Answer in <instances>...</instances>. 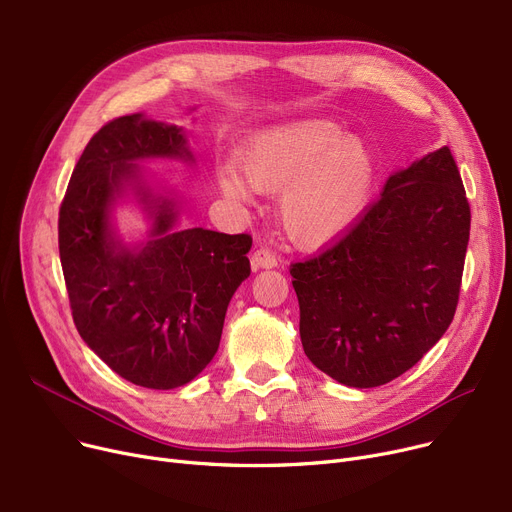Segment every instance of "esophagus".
Returning a JSON list of instances; mask_svg holds the SVG:
<instances>
[{"label":"esophagus","instance_id":"esophagus-1","mask_svg":"<svg viewBox=\"0 0 512 512\" xmlns=\"http://www.w3.org/2000/svg\"><path fill=\"white\" fill-rule=\"evenodd\" d=\"M251 265H253V270H259V267H265V270H270V267L278 265V257L270 249L259 247V249H255V253L251 257Z\"/></svg>","mask_w":512,"mask_h":512}]
</instances>
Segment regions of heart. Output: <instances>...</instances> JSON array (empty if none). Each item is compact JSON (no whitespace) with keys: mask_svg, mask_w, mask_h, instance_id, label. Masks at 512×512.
Returning <instances> with one entry per match:
<instances>
[{"mask_svg":"<svg viewBox=\"0 0 512 512\" xmlns=\"http://www.w3.org/2000/svg\"><path fill=\"white\" fill-rule=\"evenodd\" d=\"M238 168L218 172L220 188L234 201H249L251 187L276 193L286 234L317 247L342 234L365 209L375 164L357 137L330 120H299L259 132L238 153Z\"/></svg>","mask_w":512,"mask_h":512,"instance_id":"heart-1","label":"heart"}]
</instances>
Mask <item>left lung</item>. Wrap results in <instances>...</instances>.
<instances>
[{
    "label": "left lung",
    "mask_w": 512,
    "mask_h": 512,
    "mask_svg": "<svg viewBox=\"0 0 512 512\" xmlns=\"http://www.w3.org/2000/svg\"><path fill=\"white\" fill-rule=\"evenodd\" d=\"M471 209L448 147L392 174L336 242L290 265L309 361L353 388L411 369L459 305Z\"/></svg>",
    "instance_id": "obj_1"
}]
</instances>
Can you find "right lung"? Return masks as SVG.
<instances>
[{
	"instance_id": "right-lung-1",
	"label": "right lung",
	"mask_w": 512,
	"mask_h": 512,
	"mask_svg": "<svg viewBox=\"0 0 512 512\" xmlns=\"http://www.w3.org/2000/svg\"><path fill=\"white\" fill-rule=\"evenodd\" d=\"M147 157L193 161L182 128L141 114L93 134L60 207V261L74 326L91 351L132 384L172 390L195 380L218 353L228 303L251 274L253 238L176 232L174 201L144 191L152 238L139 252L122 248L109 211L124 185H139L134 161Z\"/></svg>"
}]
</instances>
